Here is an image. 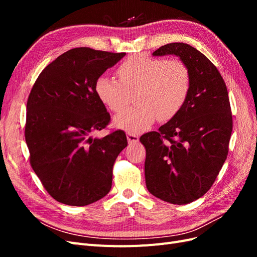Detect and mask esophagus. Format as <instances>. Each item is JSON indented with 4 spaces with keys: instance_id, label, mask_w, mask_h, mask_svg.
Here are the masks:
<instances>
[{
    "instance_id": "34e87169",
    "label": "esophagus",
    "mask_w": 257,
    "mask_h": 257,
    "mask_svg": "<svg viewBox=\"0 0 257 257\" xmlns=\"http://www.w3.org/2000/svg\"><path fill=\"white\" fill-rule=\"evenodd\" d=\"M126 137H127V142H128L130 144H136V143L139 142V136L136 135V134L127 133Z\"/></svg>"
}]
</instances>
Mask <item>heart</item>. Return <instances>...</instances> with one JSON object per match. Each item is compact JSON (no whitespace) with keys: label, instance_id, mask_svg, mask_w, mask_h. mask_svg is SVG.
<instances>
[{"label":"heart","instance_id":"obj_1","mask_svg":"<svg viewBox=\"0 0 257 257\" xmlns=\"http://www.w3.org/2000/svg\"><path fill=\"white\" fill-rule=\"evenodd\" d=\"M120 81L99 76L95 81L98 98L113 112H120L138 92V106L114 116L116 127L141 133L159 118L173 119L185 104L191 88L189 67L180 60H165L147 54L127 58L116 68Z\"/></svg>","mask_w":257,"mask_h":257}]
</instances>
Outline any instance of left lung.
<instances>
[{"mask_svg": "<svg viewBox=\"0 0 257 257\" xmlns=\"http://www.w3.org/2000/svg\"><path fill=\"white\" fill-rule=\"evenodd\" d=\"M152 54L180 58L190 69L191 88L177 115L141 137L146 185L155 197L185 205L205 195L227 158L232 131L227 88L212 62L188 44L170 43Z\"/></svg>", "mask_w": 257, "mask_h": 257, "instance_id": "1", "label": "left lung"}]
</instances>
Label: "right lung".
<instances>
[{
    "label": "right lung",
    "instance_id": "right-lung-1",
    "mask_svg": "<svg viewBox=\"0 0 257 257\" xmlns=\"http://www.w3.org/2000/svg\"><path fill=\"white\" fill-rule=\"evenodd\" d=\"M124 56L71 49L43 69L30 92L25 130L30 163L59 203L87 206L111 189L114 161L127 139L121 130L103 138L91 136L110 121L95 81Z\"/></svg>",
    "mask_w": 257,
    "mask_h": 257
}]
</instances>
